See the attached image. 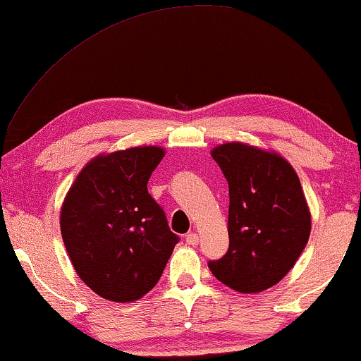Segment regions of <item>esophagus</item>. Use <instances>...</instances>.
<instances>
[{"label": "esophagus", "instance_id": "obj_1", "mask_svg": "<svg viewBox=\"0 0 361 361\" xmlns=\"http://www.w3.org/2000/svg\"><path fill=\"white\" fill-rule=\"evenodd\" d=\"M186 243L188 245H197V242H200V237H197V233H195V232H190V233H186Z\"/></svg>", "mask_w": 361, "mask_h": 361}]
</instances>
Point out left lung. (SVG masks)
Wrapping results in <instances>:
<instances>
[{"instance_id":"8db88e82","label":"left lung","mask_w":361,"mask_h":361,"mask_svg":"<svg viewBox=\"0 0 361 361\" xmlns=\"http://www.w3.org/2000/svg\"><path fill=\"white\" fill-rule=\"evenodd\" d=\"M229 183V250L209 270L237 293H262L298 262L311 211L291 164L275 150L226 142L211 150Z\"/></svg>"}]
</instances>
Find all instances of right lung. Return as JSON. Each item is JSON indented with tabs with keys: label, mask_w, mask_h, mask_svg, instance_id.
Instances as JSON below:
<instances>
[{
	"label": "right lung",
	"mask_w": 361,
	"mask_h": 361,
	"mask_svg": "<svg viewBox=\"0 0 361 361\" xmlns=\"http://www.w3.org/2000/svg\"><path fill=\"white\" fill-rule=\"evenodd\" d=\"M164 157L157 145L96 155L63 200L60 231L70 262L81 281L108 301L145 296L178 242L147 191Z\"/></svg>",
	"instance_id": "add662e5"
}]
</instances>
